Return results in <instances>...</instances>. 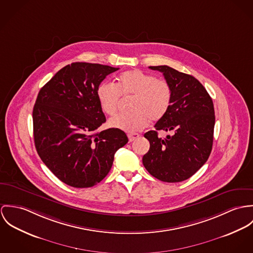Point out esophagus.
<instances>
[{
	"label": "esophagus",
	"instance_id": "34e87169",
	"mask_svg": "<svg viewBox=\"0 0 253 253\" xmlns=\"http://www.w3.org/2000/svg\"><path fill=\"white\" fill-rule=\"evenodd\" d=\"M140 137L139 134H136V133H133V134H128V139L129 141H133V140L138 139Z\"/></svg>",
	"mask_w": 253,
	"mask_h": 253
}]
</instances>
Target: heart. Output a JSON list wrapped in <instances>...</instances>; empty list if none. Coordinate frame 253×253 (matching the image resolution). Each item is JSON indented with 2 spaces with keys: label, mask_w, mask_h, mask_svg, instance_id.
Returning <instances> with one entry per match:
<instances>
[{
  "label": "heart",
  "mask_w": 253,
  "mask_h": 253,
  "mask_svg": "<svg viewBox=\"0 0 253 253\" xmlns=\"http://www.w3.org/2000/svg\"><path fill=\"white\" fill-rule=\"evenodd\" d=\"M134 97L132 113L118 114L110 119L111 127L128 133L142 130L151 121L165 117L172 101V89L167 81L156 79L140 70L122 73L117 84L104 82L97 88V99L104 113L113 115L117 112L120 98Z\"/></svg>",
  "instance_id": "1"
}]
</instances>
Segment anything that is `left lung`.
Returning <instances> with one entry per match:
<instances>
[{
  "instance_id": "obj_1",
  "label": "left lung",
  "mask_w": 253,
  "mask_h": 253,
  "mask_svg": "<svg viewBox=\"0 0 253 253\" xmlns=\"http://www.w3.org/2000/svg\"><path fill=\"white\" fill-rule=\"evenodd\" d=\"M172 89L168 113L144 138L150 147L142 157L147 171L165 182H179L192 176L208 160L213 141L215 122L213 103L206 88L194 77L168 66H153ZM171 131L163 140L157 130Z\"/></svg>"
}]
</instances>
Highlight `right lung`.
<instances>
[{"instance_id":"right-lung-1","label":"right lung","mask_w":253,"mask_h":253,"mask_svg":"<svg viewBox=\"0 0 253 253\" xmlns=\"http://www.w3.org/2000/svg\"><path fill=\"white\" fill-rule=\"evenodd\" d=\"M118 68L76 62L67 65L39 92L33 110L39 156L64 183L87 188L103 180L115 152L128 142L119 129L96 130L106 122L97 88Z\"/></svg>"}]
</instances>
